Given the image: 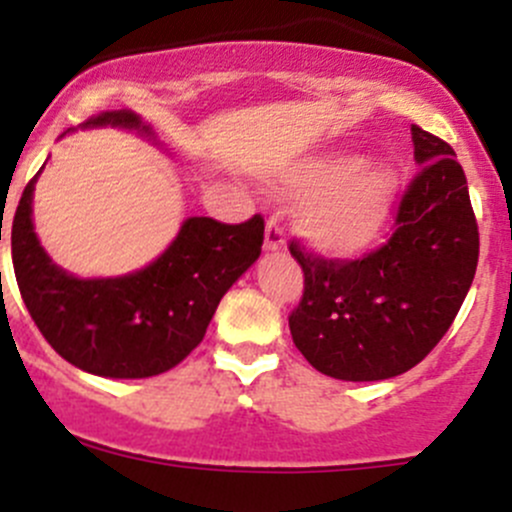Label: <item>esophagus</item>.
Here are the masks:
<instances>
[{"label":"esophagus","mask_w":512,"mask_h":512,"mask_svg":"<svg viewBox=\"0 0 512 512\" xmlns=\"http://www.w3.org/2000/svg\"><path fill=\"white\" fill-rule=\"evenodd\" d=\"M286 243L284 238V228L279 226V221L276 218H269L266 221V238H264V248L266 251H281Z\"/></svg>","instance_id":"1"}]
</instances>
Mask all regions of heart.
Returning <instances> with one entry per match:
<instances>
[{
    "instance_id": "1",
    "label": "heart",
    "mask_w": 512,
    "mask_h": 512,
    "mask_svg": "<svg viewBox=\"0 0 512 512\" xmlns=\"http://www.w3.org/2000/svg\"><path fill=\"white\" fill-rule=\"evenodd\" d=\"M357 165L347 155L309 160L284 180L286 191L309 193L299 208V226L311 246L332 256H352L367 248L397 191L392 168Z\"/></svg>"
}]
</instances>
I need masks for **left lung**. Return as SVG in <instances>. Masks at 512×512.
I'll use <instances>...</instances> for the list:
<instances>
[{
	"instance_id": "8db88e82",
	"label": "left lung",
	"mask_w": 512,
	"mask_h": 512,
	"mask_svg": "<svg viewBox=\"0 0 512 512\" xmlns=\"http://www.w3.org/2000/svg\"><path fill=\"white\" fill-rule=\"evenodd\" d=\"M412 143L420 170L399 198L387 243L354 261L316 256L296 238L289 246L304 271L291 337L326 377L377 382L420 364L475 279L480 233L462 165L420 125Z\"/></svg>"
}]
</instances>
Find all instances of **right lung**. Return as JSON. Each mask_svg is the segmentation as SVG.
I'll return each instance as SVG.
<instances>
[{
	"instance_id": "add662e5",
	"label": "right lung",
	"mask_w": 512,
	"mask_h": 512,
	"mask_svg": "<svg viewBox=\"0 0 512 512\" xmlns=\"http://www.w3.org/2000/svg\"><path fill=\"white\" fill-rule=\"evenodd\" d=\"M100 125L153 135L130 110L100 113L82 128ZM37 175L24 188L12 221L19 294L50 347L97 377H155L183 362L206 337L223 294L261 256L259 213L236 226L193 216L145 269L118 279H77L52 264L37 241L32 226Z\"/></svg>"
}]
</instances>
